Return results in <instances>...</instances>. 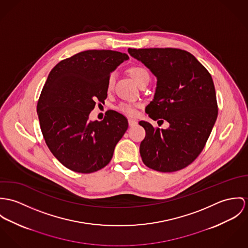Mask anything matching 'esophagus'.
I'll list each match as a JSON object with an SVG mask.
<instances>
[{
  "instance_id": "esophagus-1",
  "label": "esophagus",
  "mask_w": 248,
  "mask_h": 248,
  "mask_svg": "<svg viewBox=\"0 0 248 248\" xmlns=\"http://www.w3.org/2000/svg\"><path fill=\"white\" fill-rule=\"evenodd\" d=\"M137 121H135V120H133V119H129V120H128V124H129L130 127L137 125Z\"/></svg>"
}]
</instances>
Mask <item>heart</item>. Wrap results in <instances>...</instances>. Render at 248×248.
Masks as SVG:
<instances>
[{
	"label": "heart",
	"instance_id": "heart-1",
	"mask_svg": "<svg viewBox=\"0 0 248 248\" xmlns=\"http://www.w3.org/2000/svg\"><path fill=\"white\" fill-rule=\"evenodd\" d=\"M129 73L131 75V77L133 78V80L137 83L138 85H141L142 83H149L150 80V75L149 72L147 71V69L141 65H135L132 66L129 69ZM114 83V74H111L108 80V88L110 90ZM117 110L127 115V116H135L136 115V108L129 105V104H124L122 103L117 107Z\"/></svg>",
	"mask_w": 248,
	"mask_h": 248
}]
</instances>
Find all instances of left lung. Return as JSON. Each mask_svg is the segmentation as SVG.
Instances as JSON below:
<instances>
[{
  "mask_svg": "<svg viewBox=\"0 0 248 248\" xmlns=\"http://www.w3.org/2000/svg\"><path fill=\"white\" fill-rule=\"evenodd\" d=\"M157 78L154 99L145 112L167 129L139 124L145 130L140 154L143 164L160 172H174L190 165L202 151L218 116L213 80L189 52L178 48H128Z\"/></svg>",
  "mask_w": 248,
  "mask_h": 248,
  "instance_id": "8db88e82",
  "label": "left lung"
}]
</instances>
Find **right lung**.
<instances>
[{
	"label": "right lung",
	"mask_w": 248,
	"mask_h": 248,
	"mask_svg": "<svg viewBox=\"0 0 248 248\" xmlns=\"http://www.w3.org/2000/svg\"><path fill=\"white\" fill-rule=\"evenodd\" d=\"M128 58L113 50H86L61 61L50 71L37 113L46 145L68 169L92 173L109 164L127 130V119L114 110L102 122L88 118L96 102L107 99L111 72Z\"/></svg>",
	"instance_id": "right-lung-1"
}]
</instances>
